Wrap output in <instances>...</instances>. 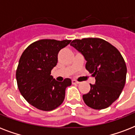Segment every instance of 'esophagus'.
I'll return each mask as SVG.
<instances>
[{
  "label": "esophagus",
  "mask_w": 135,
  "mask_h": 135,
  "mask_svg": "<svg viewBox=\"0 0 135 135\" xmlns=\"http://www.w3.org/2000/svg\"><path fill=\"white\" fill-rule=\"evenodd\" d=\"M78 83H80V82L76 80H72V84H78Z\"/></svg>",
  "instance_id": "esophagus-1"
}]
</instances>
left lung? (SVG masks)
<instances>
[{
	"mask_svg": "<svg viewBox=\"0 0 135 135\" xmlns=\"http://www.w3.org/2000/svg\"><path fill=\"white\" fill-rule=\"evenodd\" d=\"M70 45L79 51L87 61L85 68L95 77L88 93L83 95L87 106L94 109H106L119 96L126 80L127 67L116 47L98 38L76 39Z\"/></svg>",
	"mask_w": 135,
	"mask_h": 135,
	"instance_id": "1",
	"label": "left lung"
}]
</instances>
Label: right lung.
Instances as JSON below:
<instances>
[{
  "mask_svg": "<svg viewBox=\"0 0 135 135\" xmlns=\"http://www.w3.org/2000/svg\"><path fill=\"white\" fill-rule=\"evenodd\" d=\"M71 41L43 39L31 43L22 53L16 71L18 89L36 109L52 111L64 102L65 90L71 85V80L58 82L50 74L57 65L59 52Z\"/></svg>",
  "mask_w": 135,
  "mask_h": 135,
  "instance_id": "add662e5",
  "label": "right lung"
}]
</instances>
